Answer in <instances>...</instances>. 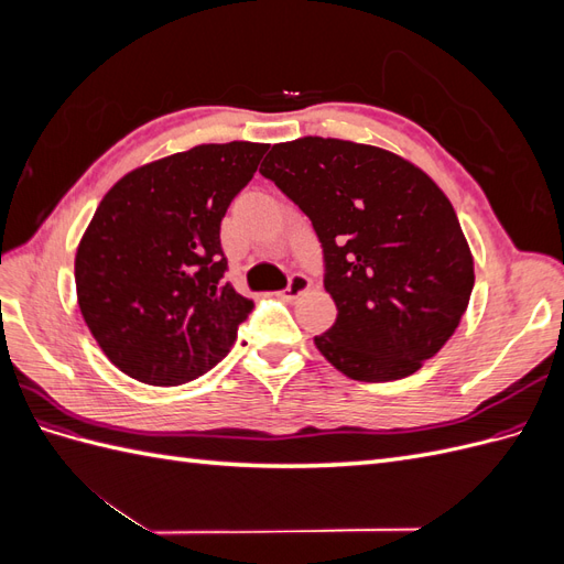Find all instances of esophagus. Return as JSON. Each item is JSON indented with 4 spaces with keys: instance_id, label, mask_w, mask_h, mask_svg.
Returning a JSON list of instances; mask_svg holds the SVG:
<instances>
[{
    "instance_id": "esophagus-1",
    "label": "esophagus",
    "mask_w": 564,
    "mask_h": 564,
    "mask_svg": "<svg viewBox=\"0 0 564 564\" xmlns=\"http://www.w3.org/2000/svg\"><path fill=\"white\" fill-rule=\"evenodd\" d=\"M311 289V280L305 278V275H301V272H294L292 278H289V284H286V289L282 292V299H286V301H294V299H299L301 294H305Z\"/></svg>"
}]
</instances>
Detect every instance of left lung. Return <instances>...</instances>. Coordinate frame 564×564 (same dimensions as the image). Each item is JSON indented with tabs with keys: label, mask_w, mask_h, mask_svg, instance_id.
<instances>
[{
	"label": "left lung",
	"mask_w": 564,
	"mask_h": 564,
	"mask_svg": "<svg viewBox=\"0 0 564 564\" xmlns=\"http://www.w3.org/2000/svg\"><path fill=\"white\" fill-rule=\"evenodd\" d=\"M261 174L311 218L336 322L317 350L348 379L383 383L447 344L475 284L445 193L388 150L338 139L272 145Z\"/></svg>",
	"instance_id": "8db88e82"
}]
</instances>
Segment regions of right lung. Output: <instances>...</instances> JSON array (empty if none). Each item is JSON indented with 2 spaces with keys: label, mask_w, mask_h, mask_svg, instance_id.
Returning <instances> with one entry per match:
<instances>
[{
  "label": "right lung",
  "mask_w": 564,
  "mask_h": 564,
  "mask_svg": "<svg viewBox=\"0 0 564 564\" xmlns=\"http://www.w3.org/2000/svg\"><path fill=\"white\" fill-rule=\"evenodd\" d=\"M265 150L197 145L135 169L100 199L77 247V301L127 377L181 386L230 352L253 301L226 282L220 220Z\"/></svg>",
  "instance_id": "obj_1"
}]
</instances>
